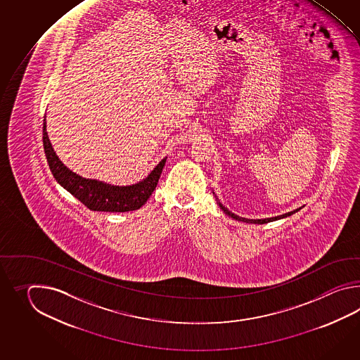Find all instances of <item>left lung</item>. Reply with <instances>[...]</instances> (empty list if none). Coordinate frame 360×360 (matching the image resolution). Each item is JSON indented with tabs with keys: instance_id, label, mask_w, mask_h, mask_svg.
Returning a JSON list of instances; mask_svg holds the SVG:
<instances>
[{
	"instance_id": "left-lung-1",
	"label": "left lung",
	"mask_w": 360,
	"mask_h": 360,
	"mask_svg": "<svg viewBox=\"0 0 360 360\" xmlns=\"http://www.w3.org/2000/svg\"><path fill=\"white\" fill-rule=\"evenodd\" d=\"M220 207L222 208V211L225 212V214L230 216V217H233V219H236L238 221H243V222H251V224H266V222L270 221H276V220H279V219H283V217H287V216H291V214H295V212H297L301 210V207L297 208V210H295V211H291V212H288V214H281V216H276V217H270V219H259V220H250V219H245V217H239L237 214H231L229 210H226L225 207L222 206L221 203H219Z\"/></svg>"
}]
</instances>
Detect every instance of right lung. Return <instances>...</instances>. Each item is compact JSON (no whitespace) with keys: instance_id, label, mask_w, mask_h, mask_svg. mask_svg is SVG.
Returning <instances> with one entry per match:
<instances>
[{"instance_id":"right-lung-1","label":"right lung","mask_w":360,"mask_h":360,"mask_svg":"<svg viewBox=\"0 0 360 360\" xmlns=\"http://www.w3.org/2000/svg\"><path fill=\"white\" fill-rule=\"evenodd\" d=\"M42 132L47 163L51 174L54 175L55 180L92 211L127 212L139 210L152 195L166 163V158L162 160L160 165L150 172V175L141 183L130 186H113L96 180H89L78 176L75 172L69 171L55 154L51 143L49 140L46 120H44Z\"/></svg>"}]
</instances>
